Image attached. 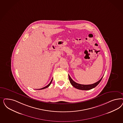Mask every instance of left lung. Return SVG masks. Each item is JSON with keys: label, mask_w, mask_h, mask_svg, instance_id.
<instances>
[{"label": "left lung", "mask_w": 123, "mask_h": 123, "mask_svg": "<svg viewBox=\"0 0 123 123\" xmlns=\"http://www.w3.org/2000/svg\"><path fill=\"white\" fill-rule=\"evenodd\" d=\"M68 76H69V79L70 82L71 84V85L75 88L79 89V90H91V89L95 88L99 83V82H100V81L103 78V77H102L99 81H98L97 82H95V83L93 84L81 85V84L76 83L73 80L71 79V77H70V75H68Z\"/></svg>", "instance_id": "left-lung-1"}]
</instances>
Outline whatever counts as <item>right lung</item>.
Returning a JSON list of instances; mask_svg holds the SVG:
<instances>
[{
	"label": "right lung",
	"mask_w": 123,
	"mask_h": 123,
	"mask_svg": "<svg viewBox=\"0 0 123 123\" xmlns=\"http://www.w3.org/2000/svg\"><path fill=\"white\" fill-rule=\"evenodd\" d=\"M52 80H51V82H50V83L48 85H47V86H46L45 87H43V88H41V89H38V90H43V89H45V88H48V87H49V86H50V85H51V84L52 83Z\"/></svg>",
	"instance_id": "right-lung-1"
}]
</instances>
